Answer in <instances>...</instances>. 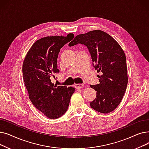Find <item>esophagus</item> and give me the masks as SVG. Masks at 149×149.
I'll return each instance as SVG.
<instances>
[{
  "instance_id": "1",
  "label": "esophagus",
  "mask_w": 149,
  "mask_h": 149,
  "mask_svg": "<svg viewBox=\"0 0 149 149\" xmlns=\"http://www.w3.org/2000/svg\"><path fill=\"white\" fill-rule=\"evenodd\" d=\"M84 86V85L83 84H75V87L76 89H83Z\"/></svg>"
}]
</instances>
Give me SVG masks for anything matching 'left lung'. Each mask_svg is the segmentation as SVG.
I'll list each match as a JSON object with an SVG mask.
<instances>
[{
  "instance_id": "1",
  "label": "left lung",
  "mask_w": 149,
  "mask_h": 149,
  "mask_svg": "<svg viewBox=\"0 0 149 149\" xmlns=\"http://www.w3.org/2000/svg\"><path fill=\"white\" fill-rule=\"evenodd\" d=\"M80 43L87 46L93 66L97 72L99 84L90 85L97 92L91 107L102 113L112 112L118 107L126 92L128 83L126 58L115 39L101 30H93L77 36L69 46Z\"/></svg>"
}]
</instances>
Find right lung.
<instances>
[{
	"mask_svg": "<svg viewBox=\"0 0 149 149\" xmlns=\"http://www.w3.org/2000/svg\"><path fill=\"white\" fill-rule=\"evenodd\" d=\"M73 34L48 36L37 40L23 61V80L29 98L39 111L57 119L67 111L75 88L52 83L51 78L59 72L57 58L60 49L74 38Z\"/></svg>",
	"mask_w": 149,
	"mask_h": 149,
	"instance_id": "1",
	"label": "right lung"
}]
</instances>
